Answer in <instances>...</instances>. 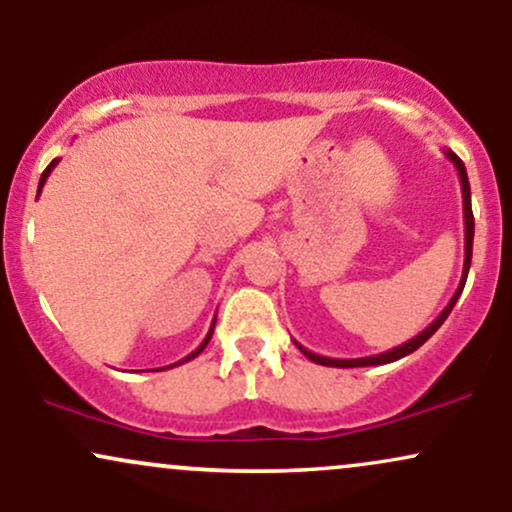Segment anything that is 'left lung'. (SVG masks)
Returning <instances> with one entry per match:
<instances>
[{
    "label": "left lung",
    "mask_w": 512,
    "mask_h": 512,
    "mask_svg": "<svg viewBox=\"0 0 512 512\" xmlns=\"http://www.w3.org/2000/svg\"><path fill=\"white\" fill-rule=\"evenodd\" d=\"M445 156H448V161L452 166L457 168V175H460V185H462V214H464V267H462V279H460V286H457V291L452 293L450 303L445 305L443 313H440L436 320L431 322V325L426 327L424 332L416 334L414 339H409V342L395 346V349L390 351H383V354H375V356H363V358H330V356H320V354H313V351H308L305 346H301L296 342L298 349L303 351V356H308L313 363H320V366H332V368H363V366H385V363H392V361H399V358L409 356L411 351L419 349L421 344L428 342V339L433 337V334L438 332V327L443 325L445 320H448L450 310L455 308L457 298H460V293L464 289V281H467V274H469V264H472V243H474V214H472V192H469V180H467V168H464V163L460 161V156L452 154V151H445Z\"/></svg>",
    "instance_id": "1"
}]
</instances>
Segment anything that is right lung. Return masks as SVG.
Here are the masks:
<instances>
[{"label":"right lung","instance_id":"add662e5","mask_svg":"<svg viewBox=\"0 0 512 512\" xmlns=\"http://www.w3.org/2000/svg\"><path fill=\"white\" fill-rule=\"evenodd\" d=\"M57 163H60V158H52V163L48 168L43 170V175H40V182H38V195L40 192H43V185H45V180L50 178V173H52V168L57 166ZM214 325H216V317H214V322H211V327H209V332H207V337H204V342L197 346L195 351H192V354H187L185 358H182V361H178V363H173V366H180V363H187V361H192V358H197L199 354H202L204 349H207V344H209V339H211V334H214ZM173 366H166V368H173ZM166 368H158V370H166Z\"/></svg>","mask_w":512,"mask_h":512}]
</instances>
